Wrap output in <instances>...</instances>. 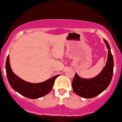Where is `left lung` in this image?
Masks as SVG:
<instances>
[{
    "label": "left lung",
    "instance_id": "8db88e82",
    "mask_svg": "<svg viewBox=\"0 0 122 122\" xmlns=\"http://www.w3.org/2000/svg\"><path fill=\"white\" fill-rule=\"evenodd\" d=\"M108 49V59L105 66L97 76L92 78H82L76 73L72 81L73 91L77 95L85 98H92L105 90L112 80L113 73V58L109 45L105 39Z\"/></svg>",
    "mask_w": 122,
    "mask_h": 122
}]
</instances>
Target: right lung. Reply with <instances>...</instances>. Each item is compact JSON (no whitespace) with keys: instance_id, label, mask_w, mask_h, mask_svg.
Returning <instances> with one entry per match:
<instances>
[{"instance_id":"right-lung-1","label":"right lung","mask_w":122,"mask_h":122,"mask_svg":"<svg viewBox=\"0 0 122 122\" xmlns=\"http://www.w3.org/2000/svg\"><path fill=\"white\" fill-rule=\"evenodd\" d=\"M6 75L11 87L20 94L30 99H37L46 95L52 90L58 75L40 83H31L17 76L13 72L9 62V55L6 62Z\"/></svg>"}]
</instances>
